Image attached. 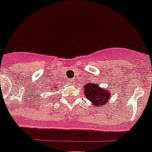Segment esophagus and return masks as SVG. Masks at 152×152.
<instances>
[{"label":"esophagus","mask_w":152,"mask_h":152,"mask_svg":"<svg viewBox=\"0 0 152 152\" xmlns=\"http://www.w3.org/2000/svg\"><path fill=\"white\" fill-rule=\"evenodd\" d=\"M68 83L70 85H74L75 83V81H74V79H69L68 80Z\"/></svg>","instance_id":"34e87169"}]
</instances>
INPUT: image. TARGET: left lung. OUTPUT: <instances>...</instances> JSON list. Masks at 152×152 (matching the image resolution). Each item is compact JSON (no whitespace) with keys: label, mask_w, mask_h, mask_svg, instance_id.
Wrapping results in <instances>:
<instances>
[{"label":"left lung","mask_w":152,"mask_h":152,"mask_svg":"<svg viewBox=\"0 0 152 152\" xmlns=\"http://www.w3.org/2000/svg\"><path fill=\"white\" fill-rule=\"evenodd\" d=\"M83 89L85 96L95 106H104L110 98V91L106 88H100L98 84L87 83Z\"/></svg>","instance_id":"8db88e82"}]
</instances>
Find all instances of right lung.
<instances>
[{
    "label": "right lung",
    "instance_id": "add662e5",
    "mask_svg": "<svg viewBox=\"0 0 152 152\" xmlns=\"http://www.w3.org/2000/svg\"><path fill=\"white\" fill-rule=\"evenodd\" d=\"M55 88H56V87H55Z\"/></svg>",
    "mask_w": 152,
    "mask_h": 152
}]
</instances>
